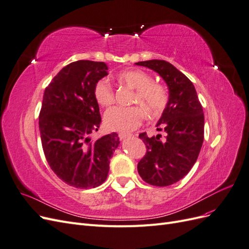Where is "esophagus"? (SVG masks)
I'll list each match as a JSON object with an SVG mask.
<instances>
[{"label": "esophagus", "mask_w": 249, "mask_h": 249, "mask_svg": "<svg viewBox=\"0 0 249 249\" xmlns=\"http://www.w3.org/2000/svg\"><path fill=\"white\" fill-rule=\"evenodd\" d=\"M129 136H131V135H130L129 133H119V134H118V137H119L120 140H124V139H125L126 137H129Z\"/></svg>", "instance_id": "34e87169"}]
</instances>
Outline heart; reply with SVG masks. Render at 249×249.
<instances>
[{
	"instance_id": "heart-1",
	"label": "heart",
	"mask_w": 249,
	"mask_h": 249,
	"mask_svg": "<svg viewBox=\"0 0 249 249\" xmlns=\"http://www.w3.org/2000/svg\"><path fill=\"white\" fill-rule=\"evenodd\" d=\"M120 84L134 89L132 104L139 106L113 107L109 109L104 117L105 125L110 131L129 132L142 124L144 111L150 119L159 118L168 104L167 90L162 84L153 81L152 77L141 70H125L116 74ZM93 95L96 103L102 107H109L114 102V91L110 83L99 80L94 85Z\"/></svg>"
}]
</instances>
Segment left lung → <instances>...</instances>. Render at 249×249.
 Segmentation results:
<instances>
[{
	"mask_svg": "<svg viewBox=\"0 0 249 249\" xmlns=\"http://www.w3.org/2000/svg\"><path fill=\"white\" fill-rule=\"evenodd\" d=\"M136 64L159 73L169 89L167 107L157 124V130L166 136L139 135L146 154L137 165L138 173L147 184L169 186L182 179L197 160L205 127L202 107L193 83L169 62L148 60Z\"/></svg>",
	"mask_w": 249,
	"mask_h": 249,
	"instance_id": "8db88e82",
	"label": "left lung"
}]
</instances>
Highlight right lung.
<instances>
[{
	"mask_svg": "<svg viewBox=\"0 0 249 249\" xmlns=\"http://www.w3.org/2000/svg\"><path fill=\"white\" fill-rule=\"evenodd\" d=\"M107 71L104 62L79 60L63 67L44 90L39 113L44 156L60 179L80 189L106 180L110 159L119 144L116 133L90 138L102 122L93 88Z\"/></svg>",
	"mask_w": 249,
	"mask_h": 249,
	"instance_id": "add662e5",
	"label": "right lung"
}]
</instances>
